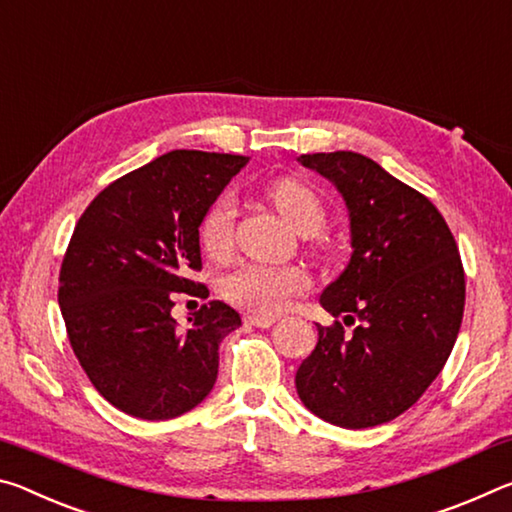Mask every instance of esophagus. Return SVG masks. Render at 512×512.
Wrapping results in <instances>:
<instances>
[{
	"instance_id": "obj_1",
	"label": "esophagus",
	"mask_w": 512,
	"mask_h": 512,
	"mask_svg": "<svg viewBox=\"0 0 512 512\" xmlns=\"http://www.w3.org/2000/svg\"><path fill=\"white\" fill-rule=\"evenodd\" d=\"M246 320H248L250 325H255V327H271L277 318L275 316H266V314H248Z\"/></svg>"
}]
</instances>
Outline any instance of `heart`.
Returning <instances> with one entry per match:
<instances>
[{"mask_svg":"<svg viewBox=\"0 0 512 512\" xmlns=\"http://www.w3.org/2000/svg\"><path fill=\"white\" fill-rule=\"evenodd\" d=\"M266 194L277 210L300 235H314L325 223V207L318 194L298 178H277L268 185ZM237 198L230 192L216 196L203 214L198 237L210 257L225 259L235 248ZM309 275L300 266H266L244 264L225 275L223 296L239 307L275 314L289 307L291 298L309 289Z\"/></svg>","mask_w":512,"mask_h":512,"instance_id":"obj_1","label":"heart"}]
</instances>
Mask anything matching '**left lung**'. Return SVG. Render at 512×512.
Masks as SVG:
<instances>
[{
	"instance_id": "1",
	"label": "left lung",
	"mask_w": 512,
	"mask_h": 512,
	"mask_svg": "<svg viewBox=\"0 0 512 512\" xmlns=\"http://www.w3.org/2000/svg\"><path fill=\"white\" fill-rule=\"evenodd\" d=\"M343 196L352 255L320 305L343 316L318 327L296 388L307 409L345 429L391 422L420 400L452 354L465 273L452 230L427 196L352 151L300 155Z\"/></svg>"
}]
</instances>
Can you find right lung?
<instances>
[{"mask_svg": "<svg viewBox=\"0 0 512 512\" xmlns=\"http://www.w3.org/2000/svg\"><path fill=\"white\" fill-rule=\"evenodd\" d=\"M248 158L171 151L117 178L76 223L60 266L58 305L92 386L133 418L171 420L201 404L219 375V345L241 325L212 300L178 327V293L207 298L198 228Z\"/></svg>", "mask_w": 512, "mask_h": 512, "instance_id": "add662e5", "label": "right lung"}]
</instances>
